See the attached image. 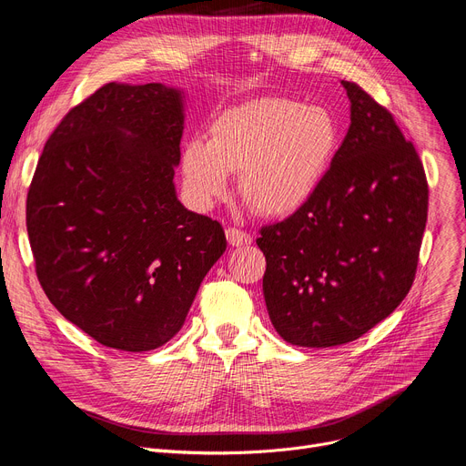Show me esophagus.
<instances>
[{
    "label": "esophagus",
    "mask_w": 466,
    "mask_h": 466,
    "mask_svg": "<svg viewBox=\"0 0 466 466\" xmlns=\"http://www.w3.org/2000/svg\"><path fill=\"white\" fill-rule=\"evenodd\" d=\"M227 239L232 248H243V246H249L253 241V236L246 230H239L236 227H228L227 228Z\"/></svg>",
    "instance_id": "esophagus-1"
}]
</instances>
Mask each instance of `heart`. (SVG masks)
<instances>
[{"mask_svg":"<svg viewBox=\"0 0 466 466\" xmlns=\"http://www.w3.org/2000/svg\"><path fill=\"white\" fill-rule=\"evenodd\" d=\"M338 145L332 115L287 97H258L220 115L209 141L192 139L183 153V181L192 202L209 208L230 190L264 215H287L321 185Z\"/></svg>","mask_w":466,"mask_h":466,"instance_id":"heart-1","label":"heart"}]
</instances>
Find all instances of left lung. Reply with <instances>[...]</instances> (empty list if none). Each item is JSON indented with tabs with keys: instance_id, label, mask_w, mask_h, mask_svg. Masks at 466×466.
<instances>
[{
	"instance_id": "1",
	"label": "left lung",
	"mask_w": 466,
	"mask_h": 466,
	"mask_svg": "<svg viewBox=\"0 0 466 466\" xmlns=\"http://www.w3.org/2000/svg\"><path fill=\"white\" fill-rule=\"evenodd\" d=\"M341 85L351 125L327 176L257 238L268 315L300 348L348 344L393 313L415 279L427 225L429 185L413 143L369 92Z\"/></svg>"
}]
</instances>
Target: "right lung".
Wrapping results in <instances>:
<instances>
[{"instance_id": "right-lung-1", "label": "right lung", "mask_w": 466, "mask_h": 466, "mask_svg": "<svg viewBox=\"0 0 466 466\" xmlns=\"http://www.w3.org/2000/svg\"><path fill=\"white\" fill-rule=\"evenodd\" d=\"M183 120L176 88L107 83L69 109L39 157L26 200L37 279L106 348L164 346L227 249L218 220L176 196Z\"/></svg>"}]
</instances>
